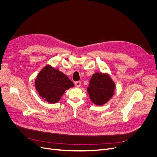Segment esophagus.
Here are the masks:
<instances>
[{"mask_svg":"<svg viewBox=\"0 0 157 157\" xmlns=\"http://www.w3.org/2000/svg\"><path fill=\"white\" fill-rule=\"evenodd\" d=\"M74 85H75V86L76 87H80L81 85V82L80 81H76V82H75V83H74Z\"/></svg>","mask_w":157,"mask_h":157,"instance_id":"esophagus-1","label":"esophagus"}]
</instances>
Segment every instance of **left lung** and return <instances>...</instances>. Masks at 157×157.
Masks as SVG:
<instances>
[{
    "label": "left lung",
    "mask_w": 157,
    "mask_h": 157,
    "mask_svg": "<svg viewBox=\"0 0 157 157\" xmlns=\"http://www.w3.org/2000/svg\"><path fill=\"white\" fill-rule=\"evenodd\" d=\"M115 89L116 85L108 73L95 72L90 79L87 92L94 104L102 105L111 99Z\"/></svg>",
    "instance_id": "1"
}]
</instances>
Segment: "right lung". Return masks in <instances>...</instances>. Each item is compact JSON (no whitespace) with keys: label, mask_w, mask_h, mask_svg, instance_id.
I'll use <instances>...</instances> for the list:
<instances>
[{"label":"right lung","mask_w":157,"mask_h":157,"mask_svg":"<svg viewBox=\"0 0 157 157\" xmlns=\"http://www.w3.org/2000/svg\"><path fill=\"white\" fill-rule=\"evenodd\" d=\"M34 83L39 95L50 104L59 102L65 90L74 86L65 74L50 65L39 72Z\"/></svg>","instance_id":"add662e5"}]
</instances>
